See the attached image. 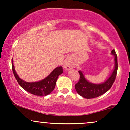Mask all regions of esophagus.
<instances>
[{
	"label": "esophagus",
	"mask_w": 130,
	"mask_h": 130,
	"mask_svg": "<svg viewBox=\"0 0 130 130\" xmlns=\"http://www.w3.org/2000/svg\"><path fill=\"white\" fill-rule=\"evenodd\" d=\"M64 68L66 70H69L71 68H73L74 66V63L72 62L70 59H67L65 61L64 63Z\"/></svg>",
	"instance_id": "34e87169"
}]
</instances>
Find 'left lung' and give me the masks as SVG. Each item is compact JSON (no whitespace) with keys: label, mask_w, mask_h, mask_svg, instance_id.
<instances>
[{"label":"left lung","mask_w":130,"mask_h":130,"mask_svg":"<svg viewBox=\"0 0 130 130\" xmlns=\"http://www.w3.org/2000/svg\"><path fill=\"white\" fill-rule=\"evenodd\" d=\"M111 53L114 56V69L111 76L104 83L98 84L91 83L85 78L83 73L80 71H79L80 79L78 83L75 84L76 90L79 95L86 98H96L102 95L111 89L116 79L118 68L117 56L116 54V51L113 50Z\"/></svg>","instance_id":"left-lung-1"}]
</instances>
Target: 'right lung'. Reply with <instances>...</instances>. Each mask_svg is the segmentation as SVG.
I'll list each match as a JSON object with an SVG mask.
<instances>
[{
    "label": "right lung",
    "mask_w": 130,
    "mask_h": 130,
    "mask_svg": "<svg viewBox=\"0 0 130 130\" xmlns=\"http://www.w3.org/2000/svg\"><path fill=\"white\" fill-rule=\"evenodd\" d=\"M12 70L13 74L16 80L21 87L29 93L37 96H44L49 95L54 89L56 81L59 75L63 73V70L62 67H58L55 68L51 73L44 79L38 82L28 83L22 80L18 76L14 70V65L13 63L12 59Z\"/></svg>",
    "instance_id": "obj_1"
}]
</instances>
